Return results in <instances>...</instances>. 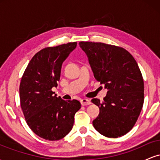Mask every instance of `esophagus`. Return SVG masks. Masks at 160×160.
Here are the masks:
<instances>
[{
	"mask_svg": "<svg viewBox=\"0 0 160 160\" xmlns=\"http://www.w3.org/2000/svg\"><path fill=\"white\" fill-rule=\"evenodd\" d=\"M80 102H81L82 105H83V106L89 105V104H91L90 100H89V99H87V98H82V99H81V100H80Z\"/></svg>",
	"mask_w": 160,
	"mask_h": 160,
	"instance_id": "esophagus-1",
	"label": "esophagus"
}]
</instances>
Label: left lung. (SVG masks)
I'll list each match as a JSON object with an SVG mask.
<instances>
[{
	"instance_id": "obj_1",
	"label": "left lung",
	"mask_w": 160,
	"mask_h": 160,
	"mask_svg": "<svg viewBox=\"0 0 160 160\" xmlns=\"http://www.w3.org/2000/svg\"><path fill=\"white\" fill-rule=\"evenodd\" d=\"M95 78L108 89L102 102H92L100 112L94 128L108 138H118L132 128L144 104V80L133 56L122 47L95 42H80Z\"/></svg>"
}]
</instances>
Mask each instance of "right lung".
I'll return each mask as SVG.
<instances>
[{
    "label": "right lung",
    "mask_w": 160,
    "mask_h": 160,
    "mask_svg": "<svg viewBox=\"0 0 160 160\" xmlns=\"http://www.w3.org/2000/svg\"><path fill=\"white\" fill-rule=\"evenodd\" d=\"M76 47L73 42L41 49L33 56L22 78L20 104L27 124L46 140L66 136L81 107L78 100L65 101L52 91L58 86L62 63Z\"/></svg>",
    "instance_id": "obj_1"
}]
</instances>
